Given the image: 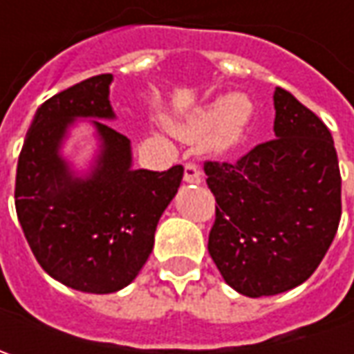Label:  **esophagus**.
<instances>
[{
	"mask_svg": "<svg viewBox=\"0 0 354 354\" xmlns=\"http://www.w3.org/2000/svg\"><path fill=\"white\" fill-rule=\"evenodd\" d=\"M183 181L189 185H198L203 181V173H201V169H198L197 165H193V163H187V165H185Z\"/></svg>",
	"mask_w": 354,
	"mask_h": 354,
	"instance_id": "esophagus-1",
	"label": "esophagus"
}]
</instances>
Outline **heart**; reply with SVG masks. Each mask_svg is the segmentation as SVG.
Wrapping results in <instances>:
<instances>
[{"mask_svg":"<svg viewBox=\"0 0 354 354\" xmlns=\"http://www.w3.org/2000/svg\"><path fill=\"white\" fill-rule=\"evenodd\" d=\"M254 118V104L242 92H232L197 108L185 120L181 133L187 138H201L212 131V145L228 149L236 145Z\"/></svg>","mask_w":354,"mask_h":354,"instance_id":"obj_1","label":"heart"}]
</instances>
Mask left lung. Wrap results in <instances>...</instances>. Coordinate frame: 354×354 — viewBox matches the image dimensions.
<instances>
[{
  "label": "left lung",
  "mask_w": 354,
  "mask_h": 354,
  "mask_svg": "<svg viewBox=\"0 0 354 354\" xmlns=\"http://www.w3.org/2000/svg\"><path fill=\"white\" fill-rule=\"evenodd\" d=\"M276 140L236 163H205L216 198L209 254L246 297L304 283L341 221V173L327 126L288 90H274Z\"/></svg>",
  "instance_id": "8db88e82"
}]
</instances>
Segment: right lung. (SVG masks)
<instances>
[{"instance_id": "1", "label": "right lung", "mask_w": 354, "mask_h": 354, "mask_svg": "<svg viewBox=\"0 0 354 354\" xmlns=\"http://www.w3.org/2000/svg\"><path fill=\"white\" fill-rule=\"evenodd\" d=\"M112 80L90 76L41 104L15 177V211L37 262L84 293L120 292L136 279L183 179L181 165L133 169L131 142L106 124L116 120ZM82 119L95 147L86 164H76L77 152L66 145Z\"/></svg>"}]
</instances>
